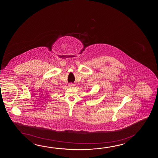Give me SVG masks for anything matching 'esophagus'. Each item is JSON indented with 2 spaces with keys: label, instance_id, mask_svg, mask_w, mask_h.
<instances>
[{
  "label": "esophagus",
  "instance_id": "1",
  "mask_svg": "<svg viewBox=\"0 0 158 158\" xmlns=\"http://www.w3.org/2000/svg\"><path fill=\"white\" fill-rule=\"evenodd\" d=\"M69 87H73V86H74V85L73 84H69Z\"/></svg>",
  "mask_w": 158,
  "mask_h": 158
}]
</instances>
